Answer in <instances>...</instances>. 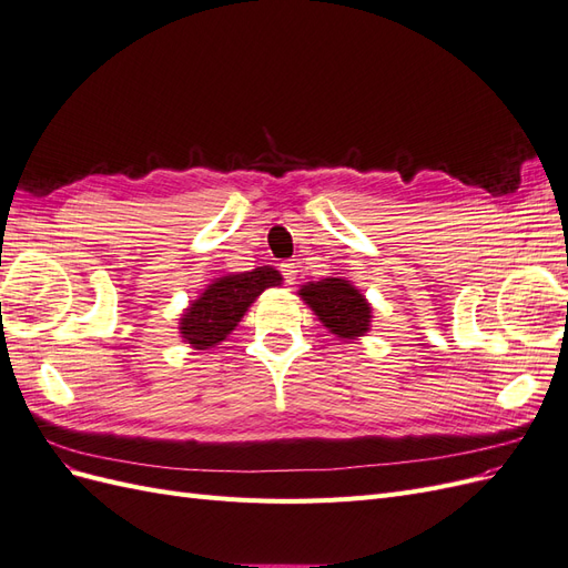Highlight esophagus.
<instances>
[{
  "label": "esophagus",
  "instance_id": "1",
  "mask_svg": "<svg viewBox=\"0 0 568 568\" xmlns=\"http://www.w3.org/2000/svg\"><path fill=\"white\" fill-rule=\"evenodd\" d=\"M280 270H282V274H284L286 284H294V282L298 280V265H296V263L286 261V263H282V265H280Z\"/></svg>",
  "mask_w": 568,
  "mask_h": 568
}]
</instances>
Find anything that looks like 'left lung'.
Returning <instances> with one entry per match:
<instances>
[{"instance_id": "obj_1", "label": "left lung", "mask_w": 568, "mask_h": 568, "mask_svg": "<svg viewBox=\"0 0 568 568\" xmlns=\"http://www.w3.org/2000/svg\"><path fill=\"white\" fill-rule=\"evenodd\" d=\"M298 296L334 336L353 341L369 332L372 305L353 282L343 277L307 282L298 288Z\"/></svg>"}]
</instances>
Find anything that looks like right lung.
<instances>
[{"mask_svg": "<svg viewBox=\"0 0 568 568\" xmlns=\"http://www.w3.org/2000/svg\"><path fill=\"white\" fill-rule=\"evenodd\" d=\"M282 274L270 265L255 267L251 272H230L213 280L201 291V296L186 305L180 315V336L194 351L215 348L225 341L242 317L248 313L251 303L265 288L280 286Z\"/></svg>", "mask_w": 568, "mask_h": 568, "instance_id": "1", "label": "right lung"}]
</instances>
